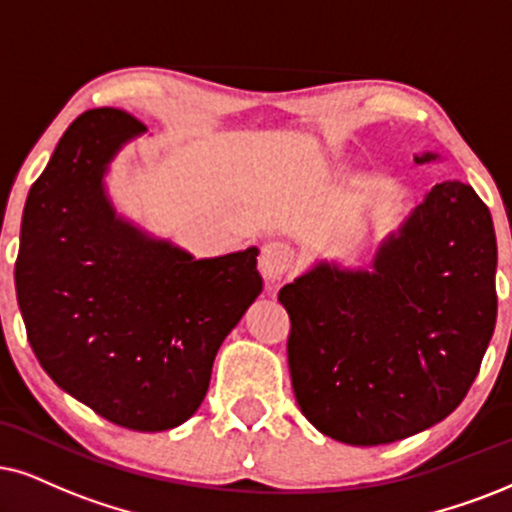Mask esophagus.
Returning a JSON list of instances; mask_svg holds the SVG:
<instances>
[{"mask_svg": "<svg viewBox=\"0 0 512 512\" xmlns=\"http://www.w3.org/2000/svg\"><path fill=\"white\" fill-rule=\"evenodd\" d=\"M293 262V250L283 243H267L260 252V271L269 283L281 281V278L293 269Z\"/></svg>", "mask_w": 512, "mask_h": 512, "instance_id": "esophagus-1", "label": "esophagus"}]
</instances>
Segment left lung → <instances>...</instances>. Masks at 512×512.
Segmentation results:
<instances>
[{"instance_id": "1", "label": "left lung", "mask_w": 512, "mask_h": 512, "mask_svg": "<svg viewBox=\"0 0 512 512\" xmlns=\"http://www.w3.org/2000/svg\"><path fill=\"white\" fill-rule=\"evenodd\" d=\"M373 267L321 262L278 293L300 411L354 446L432 428L475 383L498 309L489 208L472 186L442 181L380 245Z\"/></svg>"}]
</instances>
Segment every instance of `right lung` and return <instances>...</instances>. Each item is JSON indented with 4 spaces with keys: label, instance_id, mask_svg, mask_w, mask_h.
I'll return each mask as SVG.
<instances>
[{
    "label": "right lung",
    "instance_id": "obj_1",
    "mask_svg": "<svg viewBox=\"0 0 512 512\" xmlns=\"http://www.w3.org/2000/svg\"><path fill=\"white\" fill-rule=\"evenodd\" d=\"M144 129L120 108L73 120L25 200L14 276L49 378L120 428L160 432L198 411L262 276L257 248L193 260L115 217L103 172Z\"/></svg>",
    "mask_w": 512,
    "mask_h": 512
}]
</instances>
